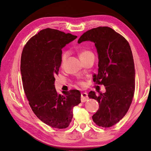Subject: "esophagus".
<instances>
[{
	"label": "esophagus",
	"mask_w": 151,
	"mask_h": 151,
	"mask_svg": "<svg viewBox=\"0 0 151 151\" xmlns=\"http://www.w3.org/2000/svg\"><path fill=\"white\" fill-rule=\"evenodd\" d=\"M89 99L88 94L86 93H82L81 94V102H84L86 101H87Z\"/></svg>",
	"instance_id": "esophagus-1"
}]
</instances>
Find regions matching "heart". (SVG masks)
Returning a JSON list of instances; mask_svg holds the SVG:
<instances>
[{
	"label": "heart",
	"instance_id": "b5f03b06",
	"mask_svg": "<svg viewBox=\"0 0 151 151\" xmlns=\"http://www.w3.org/2000/svg\"><path fill=\"white\" fill-rule=\"evenodd\" d=\"M91 54H93L91 50H88V49H82L80 51V58L82 60L85 58L87 56L91 55ZM69 55V52L68 51H63L62 54V56H61V65H63L64 62H65L67 56ZM78 84L80 86H84V82L80 81L78 82Z\"/></svg>",
	"mask_w": 151,
	"mask_h": 151
}]
</instances>
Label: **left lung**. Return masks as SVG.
Instances as JSON below:
<instances>
[{
  "instance_id": "obj_1",
  "label": "left lung",
  "mask_w": 151,
  "mask_h": 151,
  "mask_svg": "<svg viewBox=\"0 0 151 151\" xmlns=\"http://www.w3.org/2000/svg\"><path fill=\"white\" fill-rule=\"evenodd\" d=\"M85 41L95 43L99 55L98 74L93 75V82L106 88L104 93H89V99L99 103L93 121L99 127H111L126 115L134 97L135 69L132 50L123 36L108 27L86 32L78 43Z\"/></svg>"
}]
</instances>
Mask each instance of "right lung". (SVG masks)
<instances>
[{
    "label": "right lung",
    "instance_id": "obj_1",
    "mask_svg": "<svg viewBox=\"0 0 151 151\" xmlns=\"http://www.w3.org/2000/svg\"><path fill=\"white\" fill-rule=\"evenodd\" d=\"M76 37L48 28L32 37L21 54L22 85L28 103L41 121L56 129L69 126L73 108L81 102L78 90L63 91L60 95L54 84L61 65L62 49Z\"/></svg>",
    "mask_w": 151,
    "mask_h": 151
}]
</instances>
